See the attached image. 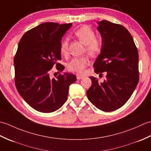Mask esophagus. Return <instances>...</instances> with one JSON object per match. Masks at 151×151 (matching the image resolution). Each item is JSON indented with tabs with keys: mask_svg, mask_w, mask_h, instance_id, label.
Listing matches in <instances>:
<instances>
[{
	"mask_svg": "<svg viewBox=\"0 0 151 151\" xmlns=\"http://www.w3.org/2000/svg\"><path fill=\"white\" fill-rule=\"evenodd\" d=\"M84 78V76H80V75L76 76V78H77V80H81V79H83Z\"/></svg>",
	"mask_w": 151,
	"mask_h": 151,
	"instance_id": "1",
	"label": "esophagus"
}]
</instances>
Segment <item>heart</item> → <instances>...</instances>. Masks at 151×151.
<instances>
[{
    "label": "heart",
    "instance_id": "heart-1",
    "mask_svg": "<svg viewBox=\"0 0 151 151\" xmlns=\"http://www.w3.org/2000/svg\"><path fill=\"white\" fill-rule=\"evenodd\" d=\"M75 37L86 45V50L90 56H96L100 53L102 49V42L95 37V34L91 28L87 26L82 27L74 33ZM69 52V43L67 39L64 40L60 47V52L63 56H67ZM89 64L88 57L75 58L69 63L67 69L70 72L82 75L84 69Z\"/></svg>",
    "mask_w": 151,
    "mask_h": 151
}]
</instances>
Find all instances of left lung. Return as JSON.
<instances>
[{
  "mask_svg": "<svg viewBox=\"0 0 151 151\" xmlns=\"http://www.w3.org/2000/svg\"><path fill=\"white\" fill-rule=\"evenodd\" d=\"M97 28L102 37V49L93 66L97 74L105 73L103 82L91 76V86L86 91L96 108L111 111L126 103L139 82L137 49L126 28L103 20Z\"/></svg>",
  "mask_w": 151,
  "mask_h": 151,
  "instance_id": "1",
  "label": "left lung"
}]
</instances>
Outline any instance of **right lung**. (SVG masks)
<instances>
[{
  "label": "right lung",
  "mask_w": 151,
  "mask_h": 151,
  "mask_svg": "<svg viewBox=\"0 0 151 151\" xmlns=\"http://www.w3.org/2000/svg\"><path fill=\"white\" fill-rule=\"evenodd\" d=\"M71 26L43 22L27 31L19 43L14 61L15 86L25 102L38 111L58 110L67 101L69 86L76 81L68 73L50 77L54 65L60 71L65 68L57 62L61 60V41Z\"/></svg>",
  "instance_id": "obj_1"
}]
</instances>
